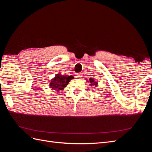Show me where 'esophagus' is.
Segmentation results:
<instances>
[{"instance_id": "esophagus-1", "label": "esophagus", "mask_w": 152, "mask_h": 152, "mask_svg": "<svg viewBox=\"0 0 152 152\" xmlns=\"http://www.w3.org/2000/svg\"><path fill=\"white\" fill-rule=\"evenodd\" d=\"M75 77L77 78V79H81V77H82L81 73H77V74L75 75Z\"/></svg>"}]
</instances>
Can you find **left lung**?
<instances>
[{"instance_id": "left-lung-1", "label": "left lung", "mask_w": 152, "mask_h": 152, "mask_svg": "<svg viewBox=\"0 0 152 152\" xmlns=\"http://www.w3.org/2000/svg\"><path fill=\"white\" fill-rule=\"evenodd\" d=\"M87 82H89V84L90 85V86H95L96 87L98 86V82L96 81L95 80H94L93 78H90L89 80L87 81Z\"/></svg>"}]
</instances>
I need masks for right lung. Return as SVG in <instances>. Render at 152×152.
I'll return each mask as SVG.
<instances>
[{"label":"right lung","mask_w":152,"mask_h":152,"mask_svg":"<svg viewBox=\"0 0 152 152\" xmlns=\"http://www.w3.org/2000/svg\"><path fill=\"white\" fill-rule=\"evenodd\" d=\"M73 79V77L72 75H64L59 72L51 80H50V82L49 86L50 88L53 89V90L59 92L65 89L69 82Z\"/></svg>","instance_id":"add662e5"}]
</instances>
